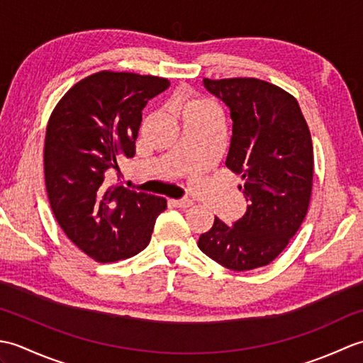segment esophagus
Wrapping results in <instances>:
<instances>
[{
	"instance_id": "34e87169",
	"label": "esophagus",
	"mask_w": 363,
	"mask_h": 363,
	"mask_svg": "<svg viewBox=\"0 0 363 363\" xmlns=\"http://www.w3.org/2000/svg\"><path fill=\"white\" fill-rule=\"evenodd\" d=\"M169 204H173L174 207H182V209H187V207L194 206V201H191V199H187V198H184V199H169Z\"/></svg>"
}]
</instances>
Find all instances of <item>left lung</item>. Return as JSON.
<instances>
[{"instance_id": "1", "label": "left lung", "mask_w": 363, "mask_h": 363, "mask_svg": "<svg viewBox=\"0 0 363 363\" xmlns=\"http://www.w3.org/2000/svg\"><path fill=\"white\" fill-rule=\"evenodd\" d=\"M203 82L230 111L226 167L242 174L238 189L250 204L234 226L215 217L198 246L234 272L265 267L289 245L309 209L313 179L309 126L295 96L274 84L256 78Z\"/></svg>"}]
</instances>
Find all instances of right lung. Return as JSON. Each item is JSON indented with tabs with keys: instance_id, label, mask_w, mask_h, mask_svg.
<instances>
[{
	"instance_id": "1",
	"label": "right lung",
	"mask_w": 363,
	"mask_h": 363,
	"mask_svg": "<svg viewBox=\"0 0 363 363\" xmlns=\"http://www.w3.org/2000/svg\"><path fill=\"white\" fill-rule=\"evenodd\" d=\"M169 87L157 76L98 72L76 82L46 126L45 184L65 235L101 264L133 257L151 240L167 199L109 186L118 160L134 157L142 111Z\"/></svg>"
}]
</instances>
